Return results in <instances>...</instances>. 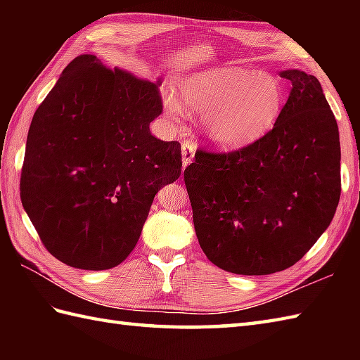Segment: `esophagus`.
<instances>
[{
    "label": "esophagus",
    "instance_id": "1",
    "mask_svg": "<svg viewBox=\"0 0 360 360\" xmlns=\"http://www.w3.org/2000/svg\"><path fill=\"white\" fill-rule=\"evenodd\" d=\"M181 150H182V164H184V167H187L195 158V143L190 141H184L182 142Z\"/></svg>",
    "mask_w": 360,
    "mask_h": 360
}]
</instances>
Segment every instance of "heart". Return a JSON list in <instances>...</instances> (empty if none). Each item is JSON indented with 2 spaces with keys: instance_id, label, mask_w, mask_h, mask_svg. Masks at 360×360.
<instances>
[{
  "instance_id": "obj_1",
  "label": "heart",
  "mask_w": 360,
  "mask_h": 360,
  "mask_svg": "<svg viewBox=\"0 0 360 360\" xmlns=\"http://www.w3.org/2000/svg\"><path fill=\"white\" fill-rule=\"evenodd\" d=\"M167 116L182 110L200 116L204 134L223 150H240L271 131L283 110V89L267 74L238 66L201 71L179 86V102L167 97Z\"/></svg>"
}]
</instances>
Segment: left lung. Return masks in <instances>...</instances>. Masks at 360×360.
Instances as JSON below:
<instances>
[{"instance_id": "obj_1", "label": "left lung", "mask_w": 360, "mask_h": 360, "mask_svg": "<svg viewBox=\"0 0 360 360\" xmlns=\"http://www.w3.org/2000/svg\"><path fill=\"white\" fill-rule=\"evenodd\" d=\"M277 124L231 153L198 150L184 170L195 232L210 262L232 274L267 275L314 246L340 198V141L322 85L298 70Z\"/></svg>"}]
</instances>
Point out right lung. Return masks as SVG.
I'll return each instance as SVG.
<instances>
[{
  "mask_svg": "<svg viewBox=\"0 0 360 360\" xmlns=\"http://www.w3.org/2000/svg\"><path fill=\"white\" fill-rule=\"evenodd\" d=\"M79 56L35 111L20 195L60 262L105 271L131 254L155 195L179 178L181 143L151 136L159 86Z\"/></svg>",
  "mask_w": 360,
  "mask_h": 360,
  "instance_id": "right-lung-1",
  "label": "right lung"
}]
</instances>
